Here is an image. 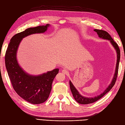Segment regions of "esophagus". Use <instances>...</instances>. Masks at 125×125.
Segmentation results:
<instances>
[{
  "label": "esophagus",
  "mask_w": 125,
  "mask_h": 125,
  "mask_svg": "<svg viewBox=\"0 0 125 125\" xmlns=\"http://www.w3.org/2000/svg\"><path fill=\"white\" fill-rule=\"evenodd\" d=\"M62 73L64 74H68L69 73V72L68 71H67L66 69H63L62 70Z\"/></svg>",
  "instance_id": "34e87169"
}]
</instances>
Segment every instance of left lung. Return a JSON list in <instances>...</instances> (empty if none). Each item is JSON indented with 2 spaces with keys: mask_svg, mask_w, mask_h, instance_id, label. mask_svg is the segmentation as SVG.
Wrapping results in <instances>:
<instances>
[{
  "mask_svg": "<svg viewBox=\"0 0 125 125\" xmlns=\"http://www.w3.org/2000/svg\"><path fill=\"white\" fill-rule=\"evenodd\" d=\"M94 31L97 33L98 35H99V36L100 37V38L110 41L111 44L113 45V46H114V47L116 50L117 54V59L116 66V70L114 74V76L113 77L112 81L111 82V83L109 85V86L107 87V88L104 91L103 93H102V94H100V95H98L97 96H95L94 97H85L81 95L78 92V91L76 90V89L75 88V87L73 86L71 82L70 81H69L70 88L74 99L78 102V103L81 104H88L90 103H92L93 102H95L97 100H99L104 95H105L106 94L107 92H108L109 91L111 90V89L113 88V86L115 85L116 79H117V75H118L119 63V60H120V50L118 45H117V44L114 41V40L112 38L111 35H109L108 33V32H107L106 31H104V30H98V29L94 30Z\"/></svg>",
  "mask_w": 125,
  "mask_h": 125,
  "instance_id": "1",
  "label": "left lung"
}]
</instances>
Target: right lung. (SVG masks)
Here are the masks:
<instances>
[{
  "instance_id": "obj_1",
  "label": "right lung",
  "mask_w": 125,
  "mask_h": 125,
  "mask_svg": "<svg viewBox=\"0 0 125 125\" xmlns=\"http://www.w3.org/2000/svg\"><path fill=\"white\" fill-rule=\"evenodd\" d=\"M49 25L30 28L14 35L10 40L5 54L6 67L13 89L22 99L33 104L43 103L48 99L52 81L59 69H55L37 76L30 75L19 65L17 51L22 39L32 34L44 33Z\"/></svg>"
}]
</instances>
